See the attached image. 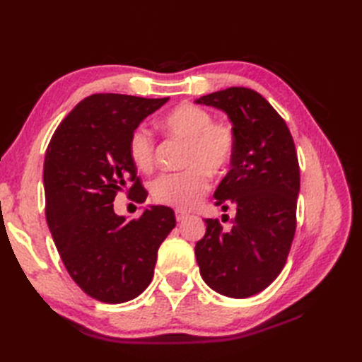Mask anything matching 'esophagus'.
<instances>
[{
  "label": "esophagus",
  "mask_w": 362,
  "mask_h": 362,
  "mask_svg": "<svg viewBox=\"0 0 362 362\" xmlns=\"http://www.w3.org/2000/svg\"><path fill=\"white\" fill-rule=\"evenodd\" d=\"M175 217H177L178 222H181V221H184L185 217H187V213H184L181 210H177V211H175Z\"/></svg>",
  "instance_id": "1"
}]
</instances>
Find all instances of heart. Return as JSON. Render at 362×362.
I'll list each match as a JSON object with an SVG mask.
<instances>
[{
	"label": "heart",
	"instance_id": "b5f03b06",
	"mask_svg": "<svg viewBox=\"0 0 362 362\" xmlns=\"http://www.w3.org/2000/svg\"><path fill=\"white\" fill-rule=\"evenodd\" d=\"M170 137L185 140L181 172L161 175L152 184V196L160 204L178 210H190L210 187L211 175L223 173L235 151V134L231 125L213 122L205 108L190 103L173 107L160 120ZM154 140L145 128H136L128 140V154L141 172L154 166Z\"/></svg>",
	"mask_w": 362,
	"mask_h": 362
}]
</instances>
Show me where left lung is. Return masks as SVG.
I'll return each instance as SVG.
<instances>
[{
	"label": "left lung",
	"instance_id": "left-lung-1",
	"mask_svg": "<svg viewBox=\"0 0 362 362\" xmlns=\"http://www.w3.org/2000/svg\"><path fill=\"white\" fill-rule=\"evenodd\" d=\"M196 104L223 112L233 124L231 170L217 185V205L234 204L231 229L205 218V235L194 246L201 276L226 298H250L278 278L296 231L300 189L294 141L266 98L247 87L201 96Z\"/></svg>",
	"mask_w": 362,
	"mask_h": 362
}]
</instances>
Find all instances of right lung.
I'll return each instance as SVG.
<instances>
[{
	"label": "right lung",
	"mask_w": 362,
	"mask_h": 362,
	"mask_svg": "<svg viewBox=\"0 0 362 362\" xmlns=\"http://www.w3.org/2000/svg\"><path fill=\"white\" fill-rule=\"evenodd\" d=\"M169 98L96 93L62 120L43 163L47 222L64 267L90 298L122 303L137 298L154 276L157 252L177 225L173 210L149 205L134 221L115 213L117 192L146 190L128 154V140Z\"/></svg>",
	"instance_id": "add662e5"
}]
</instances>
